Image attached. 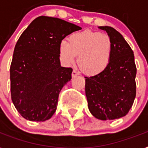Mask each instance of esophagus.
<instances>
[{
	"label": "esophagus",
	"mask_w": 148,
	"mask_h": 148,
	"mask_svg": "<svg viewBox=\"0 0 148 148\" xmlns=\"http://www.w3.org/2000/svg\"><path fill=\"white\" fill-rule=\"evenodd\" d=\"M79 72L78 71H77L76 70H74L73 71V72H72V77H76V76H77V75H79Z\"/></svg>",
	"instance_id": "34e87169"
}]
</instances>
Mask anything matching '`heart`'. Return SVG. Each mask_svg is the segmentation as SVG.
I'll return each instance as SVG.
<instances>
[{"instance_id":"heart-1","label":"heart","mask_w":148,"mask_h":148,"mask_svg":"<svg viewBox=\"0 0 148 148\" xmlns=\"http://www.w3.org/2000/svg\"><path fill=\"white\" fill-rule=\"evenodd\" d=\"M60 57L66 65L74 63L77 58L80 70L87 75H96L109 66L112 54V43L109 36L85 30L73 33L68 42L62 41Z\"/></svg>"}]
</instances>
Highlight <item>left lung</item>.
<instances>
[{
	"instance_id": "1",
	"label": "left lung",
	"mask_w": 148,
	"mask_h": 148,
	"mask_svg": "<svg viewBox=\"0 0 148 148\" xmlns=\"http://www.w3.org/2000/svg\"><path fill=\"white\" fill-rule=\"evenodd\" d=\"M99 28L106 31L112 43L111 61L103 72L85 77V93L94 117L112 120L126 116L132 106L137 68L132 49L122 35L111 26Z\"/></svg>"
}]
</instances>
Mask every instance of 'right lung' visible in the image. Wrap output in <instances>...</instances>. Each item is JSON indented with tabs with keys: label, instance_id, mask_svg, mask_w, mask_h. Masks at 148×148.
Masks as SVG:
<instances>
[{
	"label": "right lung",
	"instance_id": "right-lung-1",
	"mask_svg": "<svg viewBox=\"0 0 148 148\" xmlns=\"http://www.w3.org/2000/svg\"><path fill=\"white\" fill-rule=\"evenodd\" d=\"M81 28L41 16L24 30L14 48L10 74L11 99L26 119L44 122L57 109L60 91L71 79V68L60 64V43Z\"/></svg>",
	"mask_w": 148,
	"mask_h": 148
}]
</instances>
